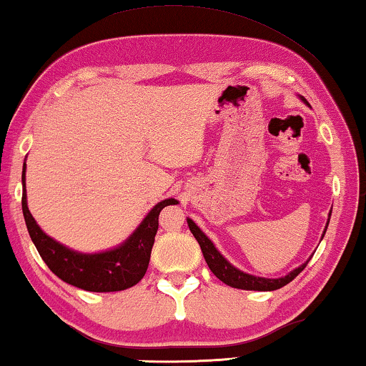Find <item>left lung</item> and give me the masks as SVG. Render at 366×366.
<instances>
[{
	"label": "left lung",
	"mask_w": 366,
	"mask_h": 366,
	"mask_svg": "<svg viewBox=\"0 0 366 366\" xmlns=\"http://www.w3.org/2000/svg\"><path fill=\"white\" fill-rule=\"evenodd\" d=\"M300 99L307 104V101L303 99L302 96H300ZM330 215H332V210H330V214H328V220H327L325 230H323V234H322V239L327 232L328 222H330ZM187 225H189L190 232L194 234L195 240L199 242L200 250H202V254H204V259H205V262H207L209 269L212 270V274L217 277L219 280H222L225 285L234 287V288H242V290H259V292L277 290V288H282L287 284H290V282L295 279V277L300 274L303 269H305L308 260H310L308 259L305 264L298 265L297 269L288 272L285 277H279V279H265V277H257V275L247 274V272H242L240 269H237V267L230 264V262L225 259V257L220 254L217 249H215L214 242L210 240L209 237L202 232V230H200L199 225L195 224L192 219L187 217Z\"/></svg>",
	"instance_id": "left-lung-1"
}]
</instances>
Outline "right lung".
<instances>
[{
    "instance_id": "right-lung-1",
    "label": "right lung",
    "mask_w": 366,
    "mask_h": 366,
    "mask_svg": "<svg viewBox=\"0 0 366 366\" xmlns=\"http://www.w3.org/2000/svg\"><path fill=\"white\" fill-rule=\"evenodd\" d=\"M23 215L28 232L41 259L66 284L87 292H119L131 288L146 275L151 250L159 229V214L166 205L179 204L176 199H164L149 210L136 230L112 249L102 252H78L54 240L39 227L28 209L26 162L23 164Z\"/></svg>"
}]
</instances>
